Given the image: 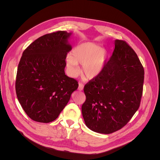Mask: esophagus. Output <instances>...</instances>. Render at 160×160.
<instances>
[{
  "mask_svg": "<svg viewBox=\"0 0 160 160\" xmlns=\"http://www.w3.org/2000/svg\"><path fill=\"white\" fill-rule=\"evenodd\" d=\"M83 88H84V85L82 84L81 83H79V88H78V89L79 91H83Z\"/></svg>",
  "mask_w": 160,
  "mask_h": 160,
  "instance_id": "obj_1",
  "label": "esophagus"
}]
</instances>
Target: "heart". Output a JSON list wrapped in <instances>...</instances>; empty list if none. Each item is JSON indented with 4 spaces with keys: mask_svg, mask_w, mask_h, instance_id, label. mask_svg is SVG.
<instances>
[{
    "mask_svg": "<svg viewBox=\"0 0 160 160\" xmlns=\"http://www.w3.org/2000/svg\"><path fill=\"white\" fill-rule=\"evenodd\" d=\"M108 52L99 45L93 42H85L75 48L71 55L66 57L67 70L71 76L79 72V63L83 65V72L88 79L98 77L103 71Z\"/></svg>",
    "mask_w": 160,
    "mask_h": 160,
    "instance_id": "1",
    "label": "heart"
}]
</instances>
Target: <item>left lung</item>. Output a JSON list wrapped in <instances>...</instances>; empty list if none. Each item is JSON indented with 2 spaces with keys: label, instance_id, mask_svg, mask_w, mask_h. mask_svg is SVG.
I'll return each mask as SVG.
<instances>
[{
  "label": "left lung",
  "instance_id": "left-lung-1",
  "mask_svg": "<svg viewBox=\"0 0 160 160\" xmlns=\"http://www.w3.org/2000/svg\"><path fill=\"white\" fill-rule=\"evenodd\" d=\"M114 43L103 71L84 87L82 115L87 127L99 133L109 134L125 126L142 96L144 69L137 54L124 41Z\"/></svg>",
  "mask_w": 160,
  "mask_h": 160
}]
</instances>
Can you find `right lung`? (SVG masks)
<instances>
[{
    "instance_id": "add662e5",
    "label": "right lung",
    "mask_w": 160,
    "mask_h": 160,
    "mask_svg": "<svg viewBox=\"0 0 160 160\" xmlns=\"http://www.w3.org/2000/svg\"><path fill=\"white\" fill-rule=\"evenodd\" d=\"M72 32L57 31L43 35L22 52L15 83L19 103L37 122L55 120L65 108L78 82L65 73L66 57L72 47Z\"/></svg>"
}]
</instances>
